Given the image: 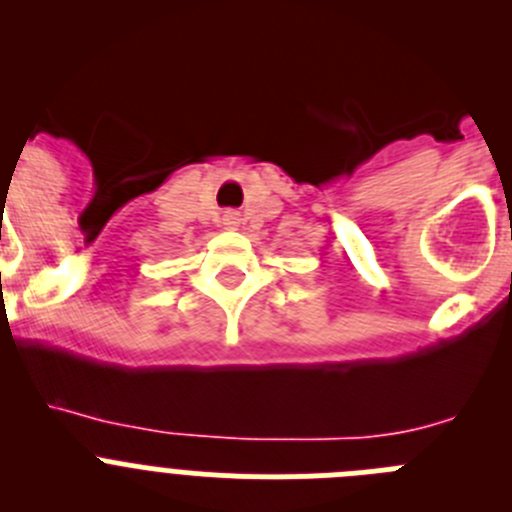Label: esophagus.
I'll use <instances>...</instances> for the list:
<instances>
[{
  "mask_svg": "<svg viewBox=\"0 0 512 512\" xmlns=\"http://www.w3.org/2000/svg\"><path fill=\"white\" fill-rule=\"evenodd\" d=\"M223 220H225V225H228V228H238V225H241V215H238V212H228Z\"/></svg>",
  "mask_w": 512,
  "mask_h": 512,
  "instance_id": "34e87169",
  "label": "esophagus"
}]
</instances>
